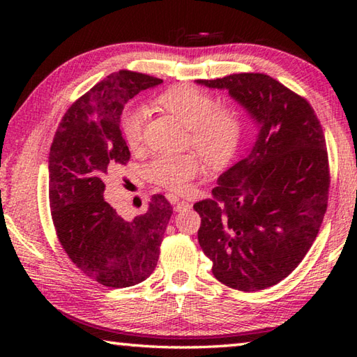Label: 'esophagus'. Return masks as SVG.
<instances>
[{
  "label": "esophagus",
  "mask_w": 357,
  "mask_h": 357,
  "mask_svg": "<svg viewBox=\"0 0 357 357\" xmlns=\"http://www.w3.org/2000/svg\"><path fill=\"white\" fill-rule=\"evenodd\" d=\"M173 206H174V211H178V213L190 208V204H188L187 201H179V199H174L173 201Z\"/></svg>",
  "instance_id": "esophagus-1"
}]
</instances>
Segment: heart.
I'll use <instances>...</instances> for the list:
<instances>
[{
    "mask_svg": "<svg viewBox=\"0 0 357 357\" xmlns=\"http://www.w3.org/2000/svg\"><path fill=\"white\" fill-rule=\"evenodd\" d=\"M155 105L188 128L190 142L210 165L221 167L233 156L241 136L239 119L230 109H215L213 96L206 90L190 84L174 86L156 96ZM146 119L147 110L142 105H132L121 118V130L130 149L142 144ZM199 172V158L192 153L156 158L147 167L150 181L174 193L187 192Z\"/></svg>",
    "mask_w": 357,
    "mask_h": 357,
    "instance_id": "b5f03b06",
    "label": "heart"
}]
</instances>
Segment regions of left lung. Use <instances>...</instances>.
I'll return each mask as SVG.
<instances>
[{
    "instance_id": "left-lung-1",
    "label": "left lung",
    "mask_w": 357,
    "mask_h": 357,
    "mask_svg": "<svg viewBox=\"0 0 357 357\" xmlns=\"http://www.w3.org/2000/svg\"><path fill=\"white\" fill-rule=\"evenodd\" d=\"M196 84L227 90L255 126L245 153L218 178L213 199L193 206L199 245L219 282L264 290L298 267L322 224L330 187L322 127L304 98L268 75Z\"/></svg>"
}]
</instances>
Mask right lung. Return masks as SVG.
<instances>
[{
    "instance_id": "1",
    "label": "right lung",
    "mask_w": 357,
    "mask_h": 357,
    "mask_svg": "<svg viewBox=\"0 0 357 357\" xmlns=\"http://www.w3.org/2000/svg\"><path fill=\"white\" fill-rule=\"evenodd\" d=\"M162 84L149 75H109L67 110L49 153L53 225L70 261L105 287L124 288L153 273L173 208L162 195L147 211L126 221L102 195L110 170L130 158L121 135L124 105L142 90Z\"/></svg>"
}]
</instances>
